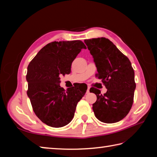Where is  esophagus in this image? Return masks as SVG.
Returning a JSON list of instances; mask_svg holds the SVG:
<instances>
[{
    "mask_svg": "<svg viewBox=\"0 0 157 157\" xmlns=\"http://www.w3.org/2000/svg\"><path fill=\"white\" fill-rule=\"evenodd\" d=\"M89 90H90V87L88 86V88H87V90H86V94H89Z\"/></svg>",
    "mask_w": 157,
    "mask_h": 157,
    "instance_id": "obj_1",
    "label": "esophagus"
}]
</instances>
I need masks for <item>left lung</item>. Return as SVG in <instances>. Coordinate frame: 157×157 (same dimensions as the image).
<instances>
[{
  "label": "left lung",
  "instance_id": "8db88e82",
  "mask_svg": "<svg viewBox=\"0 0 157 157\" xmlns=\"http://www.w3.org/2000/svg\"><path fill=\"white\" fill-rule=\"evenodd\" d=\"M97 68V77L107 91L102 95L99 89L91 88L96 95L93 110L98 120L105 123L121 121L131 109L136 83L134 71L129 59L112 42L105 37L85 39Z\"/></svg>",
  "mask_w": 157,
  "mask_h": 157
}]
</instances>
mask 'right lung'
<instances>
[{"label": "right lung", "mask_w": 157, "mask_h": 157, "mask_svg": "<svg viewBox=\"0 0 157 157\" xmlns=\"http://www.w3.org/2000/svg\"><path fill=\"white\" fill-rule=\"evenodd\" d=\"M82 48L79 40L53 41L37 53L28 66L27 94L34 112L47 125L62 127L73 118L78 102L87 88L79 84L64 89L60 76L71 73V64Z\"/></svg>", "instance_id": "obj_1"}]
</instances>
